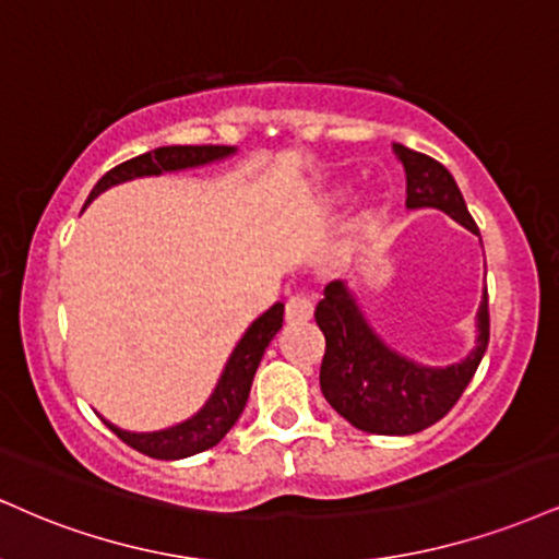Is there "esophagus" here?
Masks as SVG:
<instances>
[{
	"label": "esophagus",
	"mask_w": 559,
	"mask_h": 559,
	"mask_svg": "<svg viewBox=\"0 0 559 559\" xmlns=\"http://www.w3.org/2000/svg\"><path fill=\"white\" fill-rule=\"evenodd\" d=\"M312 301L305 297H292L286 301V322L288 325H305V322L312 320Z\"/></svg>",
	"instance_id": "esophagus-1"
}]
</instances>
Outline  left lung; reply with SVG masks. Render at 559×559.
Here are the masks:
<instances>
[{
    "label": "left lung",
    "mask_w": 559,
    "mask_h": 559,
    "mask_svg": "<svg viewBox=\"0 0 559 559\" xmlns=\"http://www.w3.org/2000/svg\"><path fill=\"white\" fill-rule=\"evenodd\" d=\"M393 151L406 171V207H437L479 234L459 185L440 160L401 143H393ZM314 320L325 335L322 395L348 425L369 435H414L440 421L459 403L489 344L487 288L476 314V348L442 369L419 367L390 352L367 325L344 281L325 286Z\"/></svg>",
    "instance_id": "1"
}]
</instances>
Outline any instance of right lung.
I'll list each match as a JSON object with an SVG mask.
<instances>
[{
	"instance_id": "add662e5",
	"label": "right lung",
	"mask_w": 559,
	"mask_h": 559,
	"mask_svg": "<svg viewBox=\"0 0 559 559\" xmlns=\"http://www.w3.org/2000/svg\"><path fill=\"white\" fill-rule=\"evenodd\" d=\"M234 147L228 145H166L156 147V151L143 153V156L124 160V164L114 166L111 171H106L98 179V185L93 187V198H98L100 192L109 190L114 185H122L127 179L134 177H156L164 171H179L190 169V166H203L211 160L231 156ZM284 325V305H273L265 314H260L258 320L247 328V333L241 335V341L234 348V354L228 356L224 374H221L218 385H215L213 395L207 403L200 408L192 419L181 421L177 427L160 429V432H124V429L109 425V429L119 440L127 445L140 450V453L151 455V459L160 461H177L187 459V455L203 453V450L218 445L224 440L228 429L237 425V419L245 412L247 399H250V388L258 372L262 354L275 333Z\"/></svg>"
}]
</instances>
